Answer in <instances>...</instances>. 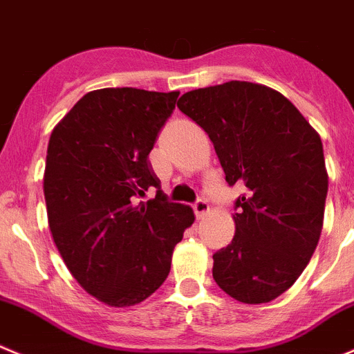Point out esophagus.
<instances>
[{"mask_svg": "<svg viewBox=\"0 0 354 354\" xmlns=\"http://www.w3.org/2000/svg\"><path fill=\"white\" fill-rule=\"evenodd\" d=\"M193 208H194V214H196L198 218H203L205 215H207L208 212H210V205H208V201L203 200V198H200V200H198L196 203H194Z\"/></svg>", "mask_w": 354, "mask_h": 354, "instance_id": "34e87169", "label": "esophagus"}]
</instances>
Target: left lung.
I'll list each match as a JSON object with an SVG mask.
<instances>
[{
  "label": "left lung",
  "instance_id": "8db88e82",
  "mask_svg": "<svg viewBox=\"0 0 354 354\" xmlns=\"http://www.w3.org/2000/svg\"><path fill=\"white\" fill-rule=\"evenodd\" d=\"M177 107L214 142L236 200V233L214 254V280L245 304L276 299L311 261L323 227L328 175L318 132L269 86L227 82L184 93Z\"/></svg>",
  "mask_w": 354,
  "mask_h": 354
}]
</instances>
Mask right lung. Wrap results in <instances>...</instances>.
<instances>
[{
  "instance_id": "right-lung-1",
  "label": "right lung",
  "mask_w": 354,
  "mask_h": 354,
  "mask_svg": "<svg viewBox=\"0 0 354 354\" xmlns=\"http://www.w3.org/2000/svg\"><path fill=\"white\" fill-rule=\"evenodd\" d=\"M177 97L93 90L50 136L43 191L53 241L76 281L113 308L139 304L161 287L194 222L193 208L167 200L149 163ZM149 187L157 196L140 202Z\"/></svg>"
}]
</instances>
